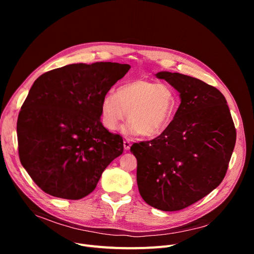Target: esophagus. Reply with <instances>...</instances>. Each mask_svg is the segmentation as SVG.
Segmentation results:
<instances>
[{
	"mask_svg": "<svg viewBox=\"0 0 254 254\" xmlns=\"http://www.w3.org/2000/svg\"><path fill=\"white\" fill-rule=\"evenodd\" d=\"M130 146H131L130 140H129V139H126V140L124 141V148H125V150H129Z\"/></svg>",
	"mask_w": 254,
	"mask_h": 254,
	"instance_id": "esophagus-1",
	"label": "esophagus"
}]
</instances>
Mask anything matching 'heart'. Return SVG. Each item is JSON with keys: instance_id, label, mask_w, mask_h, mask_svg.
<instances>
[{"instance_id": "heart-1", "label": "heart", "mask_w": 254, "mask_h": 254, "mask_svg": "<svg viewBox=\"0 0 254 254\" xmlns=\"http://www.w3.org/2000/svg\"><path fill=\"white\" fill-rule=\"evenodd\" d=\"M176 108L175 92L169 85L148 79H136L108 92L101 102L103 125L115 130L127 117V134L153 138L168 127Z\"/></svg>"}]
</instances>
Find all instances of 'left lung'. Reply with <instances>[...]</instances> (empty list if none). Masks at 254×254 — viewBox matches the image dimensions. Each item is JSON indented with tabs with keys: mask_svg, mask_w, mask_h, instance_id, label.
<instances>
[{
	"mask_svg": "<svg viewBox=\"0 0 254 254\" xmlns=\"http://www.w3.org/2000/svg\"><path fill=\"white\" fill-rule=\"evenodd\" d=\"M180 93L168 127L150 141L131 145L144 201L178 211L209 194L223 180L236 144V128L222 93L188 75L158 72Z\"/></svg>",
	"mask_w": 254,
	"mask_h": 254,
	"instance_id": "obj_1",
	"label": "left lung"
}]
</instances>
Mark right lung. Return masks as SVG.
I'll list each match as a JSON object with an SVG mask.
<instances>
[{"instance_id":"obj_1","label":"right lung","mask_w":254,"mask_h":254,"mask_svg":"<svg viewBox=\"0 0 254 254\" xmlns=\"http://www.w3.org/2000/svg\"><path fill=\"white\" fill-rule=\"evenodd\" d=\"M129 69L72 64L37 78L18 115L17 140L21 165L44 192L82 198L123 153V137L101 123V102Z\"/></svg>"}]
</instances>
